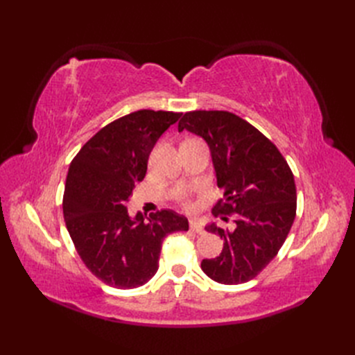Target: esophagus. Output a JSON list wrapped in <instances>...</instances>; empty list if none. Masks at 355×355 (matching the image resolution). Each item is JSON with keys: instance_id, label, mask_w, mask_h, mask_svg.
<instances>
[{"instance_id": "34e87169", "label": "esophagus", "mask_w": 355, "mask_h": 355, "mask_svg": "<svg viewBox=\"0 0 355 355\" xmlns=\"http://www.w3.org/2000/svg\"><path fill=\"white\" fill-rule=\"evenodd\" d=\"M189 228L194 231V232H197V234H202L204 232V230H202V227H201V223L197 220V219H191L189 220Z\"/></svg>"}]
</instances>
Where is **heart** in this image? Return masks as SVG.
<instances>
[{"instance_id": "1", "label": "heart", "mask_w": 355, "mask_h": 355, "mask_svg": "<svg viewBox=\"0 0 355 355\" xmlns=\"http://www.w3.org/2000/svg\"><path fill=\"white\" fill-rule=\"evenodd\" d=\"M179 201L182 202V204H184V206H191V201H189V197H188V194H187V192H180V194H179Z\"/></svg>"}]
</instances>
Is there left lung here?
<instances>
[{"label": "left lung", "mask_w": 355, "mask_h": 355, "mask_svg": "<svg viewBox=\"0 0 355 355\" xmlns=\"http://www.w3.org/2000/svg\"><path fill=\"white\" fill-rule=\"evenodd\" d=\"M207 142L218 187L213 207L225 222L235 214L234 230L206 227L223 239L222 253L202 259L201 270L220 284L250 282L277 256L296 216L292 170L277 146L256 127L228 111H191L179 121Z\"/></svg>", "instance_id": "1"}]
</instances>
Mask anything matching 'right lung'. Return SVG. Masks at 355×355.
Here are the masks:
<instances>
[{
	"mask_svg": "<svg viewBox=\"0 0 355 355\" xmlns=\"http://www.w3.org/2000/svg\"><path fill=\"white\" fill-rule=\"evenodd\" d=\"M180 112L141 110L105 125L73 157L63 192V218L84 265L115 288H136L158 270L163 240L188 231V219L159 210L132 218L125 204L146 175L154 145Z\"/></svg>",
	"mask_w": 355,
	"mask_h": 355,
	"instance_id": "1",
	"label": "right lung"
}]
</instances>
